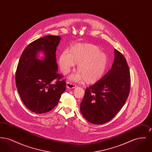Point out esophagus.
Returning <instances> with one entry per match:
<instances>
[{"instance_id": "esophagus-1", "label": "esophagus", "mask_w": 152, "mask_h": 152, "mask_svg": "<svg viewBox=\"0 0 152 152\" xmlns=\"http://www.w3.org/2000/svg\"><path fill=\"white\" fill-rule=\"evenodd\" d=\"M76 87V86L73 84L71 82H67L66 83V88L68 89H73Z\"/></svg>"}]
</instances>
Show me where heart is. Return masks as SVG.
Instances as JSON below:
<instances>
[{"label": "heart", "instance_id": "1", "mask_svg": "<svg viewBox=\"0 0 152 152\" xmlns=\"http://www.w3.org/2000/svg\"><path fill=\"white\" fill-rule=\"evenodd\" d=\"M61 72H69L74 64H78L77 73L69 77L72 81L84 79L87 84H92L101 79L108 64L107 55L92 44H77L68 52L61 53L58 58Z\"/></svg>", "mask_w": 152, "mask_h": 152}]
</instances>
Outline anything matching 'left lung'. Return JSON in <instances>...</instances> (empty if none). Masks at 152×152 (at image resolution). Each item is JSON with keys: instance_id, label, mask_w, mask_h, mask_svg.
Listing matches in <instances>:
<instances>
[{"instance_id": "1", "label": "left lung", "mask_w": 152, "mask_h": 152, "mask_svg": "<svg viewBox=\"0 0 152 152\" xmlns=\"http://www.w3.org/2000/svg\"><path fill=\"white\" fill-rule=\"evenodd\" d=\"M112 68L101 79L87 88L80 111L89 123L102 124L111 120L123 108L129 96L130 75L126 58L114 49Z\"/></svg>"}]
</instances>
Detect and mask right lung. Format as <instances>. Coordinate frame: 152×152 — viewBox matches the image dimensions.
I'll list each match as a JSON object with an SVG mask.
<instances>
[{
    "instance_id": "add662e5",
    "label": "right lung",
    "mask_w": 152,
    "mask_h": 152,
    "mask_svg": "<svg viewBox=\"0 0 152 152\" xmlns=\"http://www.w3.org/2000/svg\"><path fill=\"white\" fill-rule=\"evenodd\" d=\"M59 36L48 35L29 44L20 58L16 71V85L23 102L36 113H46L58 105L66 89L63 76L58 73L56 51ZM45 58H37L39 51Z\"/></svg>"
}]
</instances>
